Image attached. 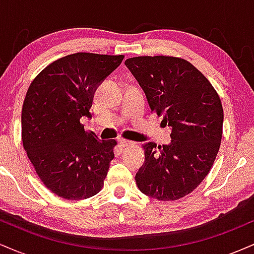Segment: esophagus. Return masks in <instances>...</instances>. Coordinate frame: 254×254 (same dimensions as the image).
I'll use <instances>...</instances> for the list:
<instances>
[{"mask_svg": "<svg viewBox=\"0 0 254 254\" xmlns=\"http://www.w3.org/2000/svg\"><path fill=\"white\" fill-rule=\"evenodd\" d=\"M135 143L131 141H127V139H121L119 141V145H121L122 148H125V147H130V145H133Z\"/></svg>", "mask_w": 254, "mask_h": 254, "instance_id": "esophagus-1", "label": "esophagus"}]
</instances>
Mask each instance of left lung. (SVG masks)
<instances>
[{
	"mask_svg": "<svg viewBox=\"0 0 254 254\" xmlns=\"http://www.w3.org/2000/svg\"><path fill=\"white\" fill-rule=\"evenodd\" d=\"M125 65L151 109L172 127V142L142 145L145 162L136 174L142 193L177 200L210 172L222 139L223 109L216 89L189 61L172 56L127 58Z\"/></svg>",
	"mask_w": 254,
	"mask_h": 254,
	"instance_id": "1",
	"label": "left lung"
}]
</instances>
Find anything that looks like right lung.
Returning a JSON list of instances; mask_svg holds the SVG:
<instances>
[{
	"instance_id": "obj_1",
	"label": "right lung",
	"mask_w": 254,
	"mask_h": 254,
	"mask_svg": "<svg viewBox=\"0 0 254 254\" xmlns=\"http://www.w3.org/2000/svg\"><path fill=\"white\" fill-rule=\"evenodd\" d=\"M123 55L77 52L58 58L32 81L22 105V144L38 177L64 199H86L103 189L116 139H99L80 119Z\"/></svg>"
}]
</instances>
